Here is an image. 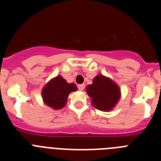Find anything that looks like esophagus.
I'll return each instance as SVG.
<instances>
[{"label": "esophagus", "instance_id": "1", "mask_svg": "<svg viewBox=\"0 0 161 161\" xmlns=\"http://www.w3.org/2000/svg\"><path fill=\"white\" fill-rule=\"evenodd\" d=\"M77 87H78V89H79V90L82 91L84 89H85V85H84V84H80V85H77Z\"/></svg>", "mask_w": 161, "mask_h": 161}]
</instances>
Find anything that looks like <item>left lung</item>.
<instances>
[{
  "instance_id": "left-lung-1",
  "label": "left lung",
  "mask_w": 161,
  "mask_h": 161,
  "mask_svg": "<svg viewBox=\"0 0 161 161\" xmlns=\"http://www.w3.org/2000/svg\"><path fill=\"white\" fill-rule=\"evenodd\" d=\"M92 105L102 111L111 110L120 98V89L113 80L103 75L93 78V84L86 87Z\"/></svg>"
}]
</instances>
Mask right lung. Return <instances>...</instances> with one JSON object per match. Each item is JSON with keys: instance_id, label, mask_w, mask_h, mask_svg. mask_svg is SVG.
Listing matches in <instances>:
<instances>
[{"instance_id": "add662e5", "label": "right lung", "mask_w": 161, "mask_h": 161, "mask_svg": "<svg viewBox=\"0 0 161 161\" xmlns=\"http://www.w3.org/2000/svg\"><path fill=\"white\" fill-rule=\"evenodd\" d=\"M77 89L75 84H68L62 76H57L51 80L42 90L44 103L55 109H59L66 105L71 92Z\"/></svg>"}]
</instances>
